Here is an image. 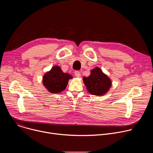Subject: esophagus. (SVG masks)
Returning a JSON list of instances; mask_svg holds the SVG:
<instances>
[{
	"label": "esophagus",
	"mask_w": 153,
	"mask_h": 153,
	"mask_svg": "<svg viewBox=\"0 0 153 153\" xmlns=\"http://www.w3.org/2000/svg\"><path fill=\"white\" fill-rule=\"evenodd\" d=\"M74 74L77 77H79L80 76V72L79 71H76L74 72Z\"/></svg>",
	"instance_id": "obj_1"
}]
</instances>
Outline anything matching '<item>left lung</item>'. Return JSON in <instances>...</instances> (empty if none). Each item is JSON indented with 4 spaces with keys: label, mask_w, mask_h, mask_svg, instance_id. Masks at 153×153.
Wrapping results in <instances>:
<instances>
[{
    "label": "left lung",
    "mask_w": 153,
    "mask_h": 153,
    "mask_svg": "<svg viewBox=\"0 0 153 153\" xmlns=\"http://www.w3.org/2000/svg\"><path fill=\"white\" fill-rule=\"evenodd\" d=\"M83 83L88 91L92 95L102 96L108 92L111 86V81L99 67L91 71L88 77H83Z\"/></svg>",
    "instance_id": "1"
}]
</instances>
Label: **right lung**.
<instances>
[{
	"mask_svg": "<svg viewBox=\"0 0 153 153\" xmlns=\"http://www.w3.org/2000/svg\"><path fill=\"white\" fill-rule=\"evenodd\" d=\"M72 77L70 74L63 73L59 67L54 66L43 76V84L50 93H59L66 88Z\"/></svg>",
	"mask_w": 153,
	"mask_h": 153,
	"instance_id": "add662e5",
	"label": "right lung"
}]
</instances>
